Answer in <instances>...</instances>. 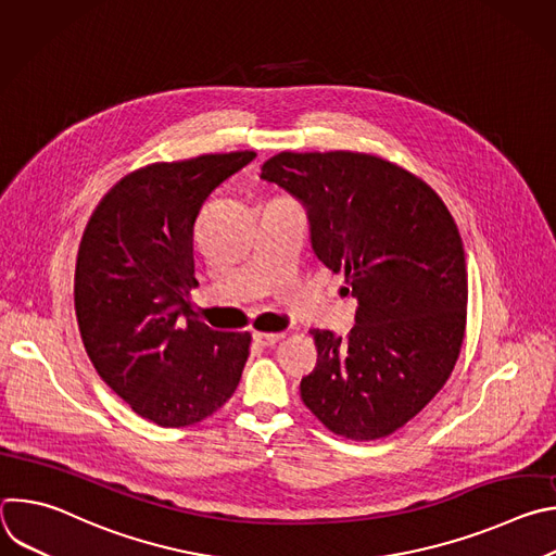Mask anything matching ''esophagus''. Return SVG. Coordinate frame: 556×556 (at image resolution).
Here are the masks:
<instances>
[{
	"mask_svg": "<svg viewBox=\"0 0 556 556\" xmlns=\"http://www.w3.org/2000/svg\"><path fill=\"white\" fill-rule=\"evenodd\" d=\"M253 339H255L260 345L268 348V345L279 343V341L283 339V334H281V332H255V334H253Z\"/></svg>",
	"mask_w": 556,
	"mask_h": 556,
	"instance_id": "34e87169",
	"label": "esophagus"
}]
</instances>
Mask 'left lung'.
<instances>
[{
	"instance_id": "obj_1",
	"label": "left lung",
	"mask_w": 556,
	"mask_h": 556,
	"mask_svg": "<svg viewBox=\"0 0 556 556\" xmlns=\"http://www.w3.org/2000/svg\"><path fill=\"white\" fill-rule=\"evenodd\" d=\"M262 178L307 208L316 257L358 299L345 339L309 330L319 358L301 401L341 438H387L457 363L468 301L459 230L422 178L376 153L281 151Z\"/></svg>"
}]
</instances>
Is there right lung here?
Wrapping results in <instances>:
<instances>
[{
  "instance_id": "right-lung-1",
  "label": "right lung",
  "mask_w": 556,
  "mask_h": 556,
  "mask_svg": "<svg viewBox=\"0 0 556 556\" xmlns=\"http://www.w3.org/2000/svg\"><path fill=\"white\" fill-rule=\"evenodd\" d=\"M255 155L202 153L140 167L103 195L84 230L74 307L86 352L110 389L157 427L202 422L240 384L251 334L211 330L187 294L198 283V213Z\"/></svg>"
}]
</instances>
